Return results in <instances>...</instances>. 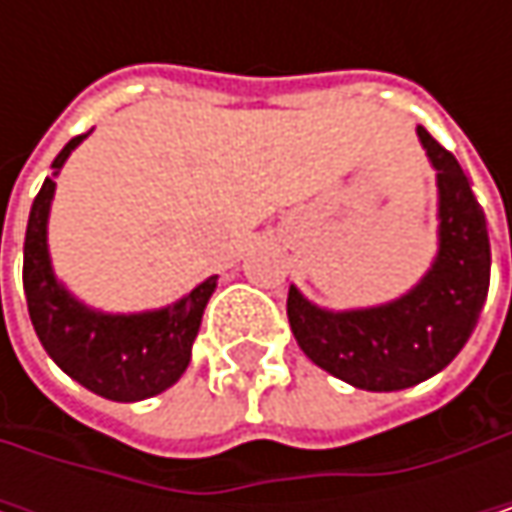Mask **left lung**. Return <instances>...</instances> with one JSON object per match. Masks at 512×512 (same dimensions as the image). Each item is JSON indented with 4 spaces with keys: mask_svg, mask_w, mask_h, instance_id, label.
<instances>
[{
    "mask_svg": "<svg viewBox=\"0 0 512 512\" xmlns=\"http://www.w3.org/2000/svg\"><path fill=\"white\" fill-rule=\"evenodd\" d=\"M421 145L439 171V257L403 299L364 311H323L296 287L287 320L317 367L364 391L412 388L448 367L471 338L489 290V231L457 156L424 127Z\"/></svg>",
    "mask_w": 512,
    "mask_h": 512,
    "instance_id": "1",
    "label": "left lung"
}]
</instances>
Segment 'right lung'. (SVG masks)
Instances as JSON below:
<instances>
[{
    "mask_svg": "<svg viewBox=\"0 0 512 512\" xmlns=\"http://www.w3.org/2000/svg\"><path fill=\"white\" fill-rule=\"evenodd\" d=\"M85 136L88 133L61 148V154L52 159L55 171ZM52 192L55 180L47 177L35 195L23 246L26 305L44 350L70 379L106 400L136 403L171 388L189 367L192 341L198 335L207 299L216 290V275L162 311L100 314L79 305L52 275L47 252Z\"/></svg>",
    "mask_w": 512,
    "mask_h": 512,
    "instance_id": "right-lung-1",
    "label": "right lung"
}]
</instances>
